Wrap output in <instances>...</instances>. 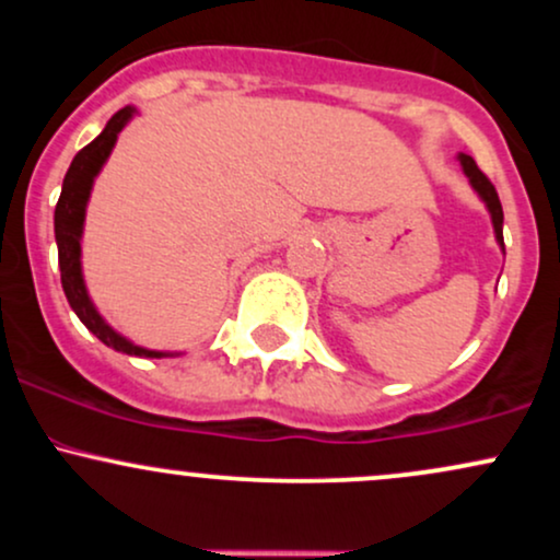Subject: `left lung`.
Returning <instances> with one entry per match:
<instances>
[{"label": "left lung", "mask_w": 560, "mask_h": 560, "mask_svg": "<svg viewBox=\"0 0 560 560\" xmlns=\"http://www.w3.org/2000/svg\"><path fill=\"white\" fill-rule=\"evenodd\" d=\"M458 160H460V165H464V173L468 176V182H471L474 191H477V195L485 199L487 210H490L492 226H494V240H498L500 247L505 249V244H503V205H500L498 191H494V186H492L490 178H487L485 173L479 171V165L474 163L471 155H464V152H460Z\"/></svg>", "instance_id": "obj_1"}]
</instances>
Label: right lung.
Segmentation results:
<instances>
[{
    "label": "right lung",
    "instance_id": "obj_1",
    "mask_svg": "<svg viewBox=\"0 0 560 560\" xmlns=\"http://www.w3.org/2000/svg\"><path fill=\"white\" fill-rule=\"evenodd\" d=\"M133 107H124L107 120L105 131L96 137L92 144H86L79 155L73 158L70 168L62 178V191L57 199L55 208V240H57V258H60V279L62 289H66V298L70 307L75 311V316L81 318V324L94 334L96 339H102L113 350L126 352V355H139V358H165L168 352L147 350L128 342L126 337H120L113 326H107V320L100 316V311L94 307L92 298H89L86 284H83L81 273V234H83V218H86V202L92 195V186L96 173L102 171L105 160L110 158L118 133L124 131V126L133 118Z\"/></svg>",
    "mask_w": 560,
    "mask_h": 560
}]
</instances>
